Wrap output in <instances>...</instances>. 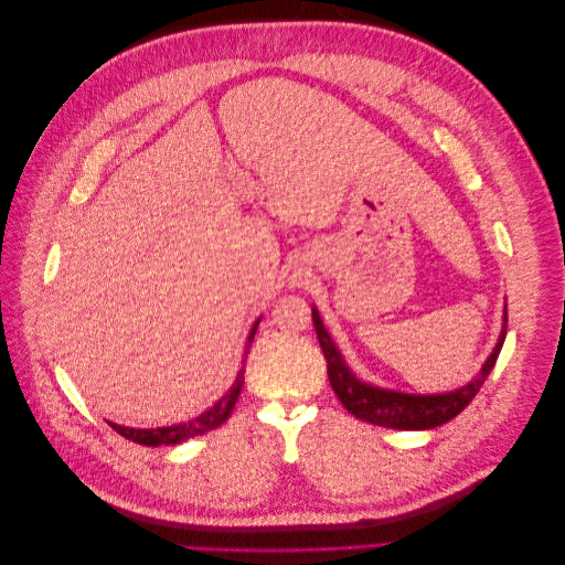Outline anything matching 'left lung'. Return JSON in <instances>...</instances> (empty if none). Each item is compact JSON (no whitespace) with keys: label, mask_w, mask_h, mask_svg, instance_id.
<instances>
[{"label":"left lung","mask_w":565,"mask_h":565,"mask_svg":"<svg viewBox=\"0 0 565 565\" xmlns=\"http://www.w3.org/2000/svg\"><path fill=\"white\" fill-rule=\"evenodd\" d=\"M313 324H316L320 349L324 353V361H328L330 384L337 393V398L341 401V405H344L353 417L370 422V424H377V426H386V429L422 431V429H436V426L457 417L461 409H465L473 401L476 393L481 391L483 382L488 380V374L492 372L494 363H498V355L504 344L507 309H504L502 334L498 339V344H494L492 353L488 355V361L483 363L481 372H478L476 377L461 388H455L448 393H431V396L380 388V386H372L363 380H358L351 372V367L344 363V358H341L332 337L328 334V330H324L316 306H313Z\"/></svg>","instance_id":"8db88e82"}]
</instances>
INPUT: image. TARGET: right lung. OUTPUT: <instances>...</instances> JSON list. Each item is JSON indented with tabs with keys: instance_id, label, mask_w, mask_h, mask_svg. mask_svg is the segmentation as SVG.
<instances>
[{
	"instance_id": "right-lung-1",
	"label": "right lung",
	"mask_w": 565,
	"mask_h": 565,
	"mask_svg": "<svg viewBox=\"0 0 565 565\" xmlns=\"http://www.w3.org/2000/svg\"><path fill=\"white\" fill-rule=\"evenodd\" d=\"M256 324H259V320H256V322L252 324L249 337H247V349H249L252 339H254ZM247 349H245V353H247ZM243 365H245V363H243ZM243 374H245V370L237 372L235 384L231 386V391L226 393V396H221V398L207 409V413L198 415L195 419H188V422H183V424H172V426H158V429H131V426H119V424H115V422H108V424L113 426V429H115L119 436H125L127 440L139 443V446H150V448H158V446H177V443H183V440H188V438H195V436H202V434H207V431L216 429V426H221V424H224V422L231 417L233 407H235V401H237V396H241L243 384H245Z\"/></svg>"
}]
</instances>
